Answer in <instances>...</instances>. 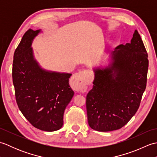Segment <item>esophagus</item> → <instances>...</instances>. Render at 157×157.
<instances>
[{
	"mask_svg": "<svg viewBox=\"0 0 157 157\" xmlns=\"http://www.w3.org/2000/svg\"><path fill=\"white\" fill-rule=\"evenodd\" d=\"M89 72L83 71L75 73L73 77V81L75 83V87L77 91L80 92H86L87 89V84L90 81Z\"/></svg>",
	"mask_w": 157,
	"mask_h": 157,
	"instance_id": "1",
	"label": "esophagus"
}]
</instances>
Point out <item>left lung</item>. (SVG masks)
<instances>
[{"label": "left lung", "instance_id": "obj_1", "mask_svg": "<svg viewBox=\"0 0 157 157\" xmlns=\"http://www.w3.org/2000/svg\"><path fill=\"white\" fill-rule=\"evenodd\" d=\"M111 57L108 67L94 70V86L86 96L88 124L98 132L119 129L128 123L147 82L148 54L137 30L131 42L119 45Z\"/></svg>", "mask_w": 157, "mask_h": 157}]
</instances>
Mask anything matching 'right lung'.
I'll use <instances>...</instances> for the list:
<instances>
[{"instance_id":"1","label":"right lung","mask_w":157,"mask_h":157,"mask_svg":"<svg viewBox=\"0 0 157 157\" xmlns=\"http://www.w3.org/2000/svg\"><path fill=\"white\" fill-rule=\"evenodd\" d=\"M40 32L29 29L15 49L13 83L23 116L34 128L54 132L62 128L65 109L74 92L69 84L71 74L44 71L34 59L31 45Z\"/></svg>"}]
</instances>
